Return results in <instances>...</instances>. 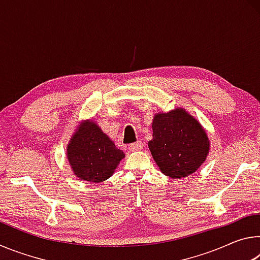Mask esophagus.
Here are the masks:
<instances>
[{
	"mask_svg": "<svg viewBox=\"0 0 260 260\" xmlns=\"http://www.w3.org/2000/svg\"><path fill=\"white\" fill-rule=\"evenodd\" d=\"M143 147H144L143 143L141 142V141H138V142L129 144V150L131 151H139V150H142Z\"/></svg>",
	"mask_w": 260,
	"mask_h": 260,
	"instance_id": "obj_1",
	"label": "esophagus"
}]
</instances>
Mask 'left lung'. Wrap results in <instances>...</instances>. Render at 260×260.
<instances>
[{
	"label": "left lung",
	"instance_id": "left-lung-1",
	"mask_svg": "<svg viewBox=\"0 0 260 260\" xmlns=\"http://www.w3.org/2000/svg\"><path fill=\"white\" fill-rule=\"evenodd\" d=\"M148 147L161 173L184 179L205 161L210 140L196 118L183 108H177L153 116L152 140Z\"/></svg>",
	"mask_w": 260,
	"mask_h": 260
}]
</instances>
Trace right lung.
Segmentation results:
<instances>
[{"mask_svg":"<svg viewBox=\"0 0 260 260\" xmlns=\"http://www.w3.org/2000/svg\"><path fill=\"white\" fill-rule=\"evenodd\" d=\"M67 158L77 178L100 183L114 173L125 153L94 120L88 119L77 126L70 139Z\"/></svg>","mask_w":260,"mask_h":260,"instance_id":"obj_1","label":"right lung"}]
</instances>
